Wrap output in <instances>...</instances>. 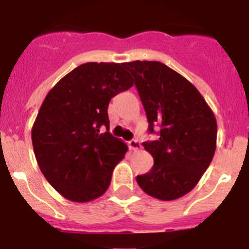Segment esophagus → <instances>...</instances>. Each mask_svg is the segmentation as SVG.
Returning <instances> with one entry per match:
<instances>
[{"label":"esophagus","instance_id":"obj_1","mask_svg":"<svg viewBox=\"0 0 249 249\" xmlns=\"http://www.w3.org/2000/svg\"><path fill=\"white\" fill-rule=\"evenodd\" d=\"M128 147L131 149H133V151H138V149L141 148L140 141H138V140H131L128 142Z\"/></svg>","mask_w":249,"mask_h":249}]
</instances>
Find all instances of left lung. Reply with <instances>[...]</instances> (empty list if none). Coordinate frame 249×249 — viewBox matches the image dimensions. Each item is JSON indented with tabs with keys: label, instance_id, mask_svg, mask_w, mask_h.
Here are the masks:
<instances>
[{
	"label": "left lung",
	"instance_id": "left-lung-1",
	"mask_svg": "<svg viewBox=\"0 0 249 249\" xmlns=\"http://www.w3.org/2000/svg\"><path fill=\"white\" fill-rule=\"evenodd\" d=\"M124 68L146 111L148 132L160 131L156 141L143 142L155 160L146 175L137 176L147 195L173 201L198 183L214 156L217 122L210 106L195 86L157 61H133Z\"/></svg>",
	"mask_w": 249,
	"mask_h": 249
}]
</instances>
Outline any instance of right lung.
<instances>
[{
  "label": "right lung",
  "mask_w": 249,
  "mask_h": 249,
  "mask_svg": "<svg viewBox=\"0 0 249 249\" xmlns=\"http://www.w3.org/2000/svg\"><path fill=\"white\" fill-rule=\"evenodd\" d=\"M133 86L124 63L89 62L48 92L32 127L41 172L72 202H89L107 191L127 146L108 132L111 98ZM101 126L107 132L100 134Z\"/></svg>",
  "instance_id": "obj_1"
}]
</instances>
